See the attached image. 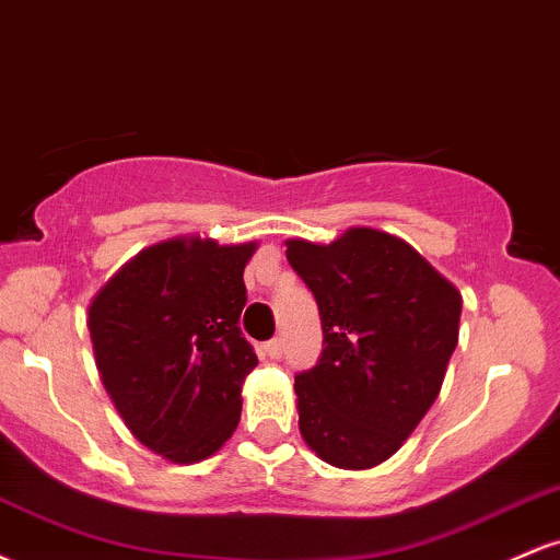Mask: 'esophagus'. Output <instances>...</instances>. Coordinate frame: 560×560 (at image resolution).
Returning a JSON list of instances; mask_svg holds the SVG:
<instances>
[{
	"mask_svg": "<svg viewBox=\"0 0 560 560\" xmlns=\"http://www.w3.org/2000/svg\"><path fill=\"white\" fill-rule=\"evenodd\" d=\"M262 350H266L268 358H281V352H284V339L276 337V339H271V342L262 345Z\"/></svg>",
	"mask_w": 560,
	"mask_h": 560,
	"instance_id": "34e87169",
	"label": "esophagus"
}]
</instances>
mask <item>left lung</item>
Wrapping results in <instances>:
<instances>
[{"instance_id":"obj_1","label":"left lung","mask_w":560,"mask_h":560,"mask_svg":"<svg viewBox=\"0 0 560 560\" xmlns=\"http://www.w3.org/2000/svg\"><path fill=\"white\" fill-rule=\"evenodd\" d=\"M287 260L324 329L318 363L294 376L302 440L337 468L378 466L440 395L460 292L408 242L365 226L331 244L289 240Z\"/></svg>"}]
</instances>
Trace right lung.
<instances>
[{"label":"right lung","instance_id":"right-lung-1","mask_svg":"<svg viewBox=\"0 0 560 560\" xmlns=\"http://www.w3.org/2000/svg\"><path fill=\"white\" fill-rule=\"evenodd\" d=\"M255 249L199 236L152 244L89 305L96 371L115 410L173 464L210 458L240 423L242 384L258 365L240 329Z\"/></svg>","mask_w":560,"mask_h":560}]
</instances>
